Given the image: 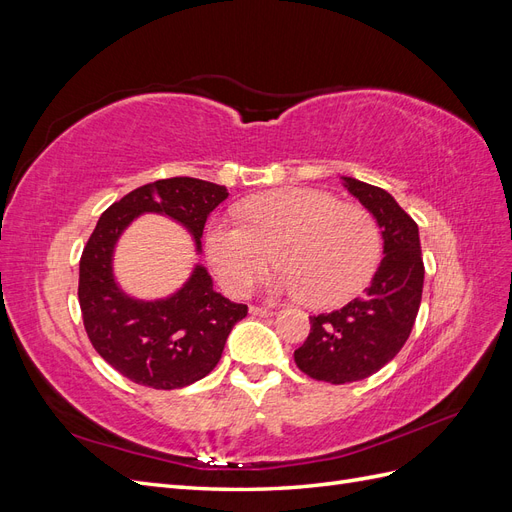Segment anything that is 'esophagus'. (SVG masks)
Returning <instances> with one entry per match:
<instances>
[{"instance_id": "1", "label": "esophagus", "mask_w": 512, "mask_h": 512, "mask_svg": "<svg viewBox=\"0 0 512 512\" xmlns=\"http://www.w3.org/2000/svg\"><path fill=\"white\" fill-rule=\"evenodd\" d=\"M250 314H252V316H260V318H269V316H273L275 312H273V309H267V307H256V305H252V307H250Z\"/></svg>"}]
</instances>
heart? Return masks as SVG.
Listing matches in <instances>:
<instances>
[{
  "mask_svg": "<svg viewBox=\"0 0 512 512\" xmlns=\"http://www.w3.org/2000/svg\"><path fill=\"white\" fill-rule=\"evenodd\" d=\"M241 222L215 218L205 247L211 267L232 294L252 288L275 262L284 267L273 290L333 307L359 294L380 260V228L367 209L339 203L327 192L286 188L241 207Z\"/></svg>",
  "mask_w": 512,
  "mask_h": 512,
  "instance_id": "b5f03b06",
  "label": "heart"
}]
</instances>
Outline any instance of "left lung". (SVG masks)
Here are the masks:
<instances>
[{"instance_id":"obj_1","label":"left lung","mask_w":512,"mask_h":512,"mask_svg":"<svg viewBox=\"0 0 512 512\" xmlns=\"http://www.w3.org/2000/svg\"><path fill=\"white\" fill-rule=\"evenodd\" d=\"M344 185L382 228L384 258L361 297L331 314L309 316L312 329L294 363L314 380H365L393 361L412 333L423 297L418 226L397 200L376 185L344 177Z\"/></svg>"}]
</instances>
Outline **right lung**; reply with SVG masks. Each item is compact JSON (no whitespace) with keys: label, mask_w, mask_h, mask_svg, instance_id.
<instances>
[{"label":"right lung","mask_w":512,"mask_h":512,"mask_svg":"<svg viewBox=\"0 0 512 512\" xmlns=\"http://www.w3.org/2000/svg\"><path fill=\"white\" fill-rule=\"evenodd\" d=\"M226 198L224 185L173 177L141 185L100 215L81 256L79 303L91 346L128 380L173 391L205 378L218 365L232 327L247 316V305L215 292L200 265L166 299L128 297L111 265L119 235L141 213H162L192 232L200 252L209 213Z\"/></svg>","instance_id":"right-lung-1"}]
</instances>
